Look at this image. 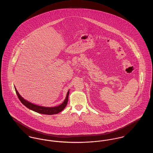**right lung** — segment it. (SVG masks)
Returning a JSON list of instances; mask_svg holds the SVG:
<instances>
[{
  "label": "right lung",
  "instance_id": "obj_1",
  "mask_svg": "<svg viewBox=\"0 0 153 153\" xmlns=\"http://www.w3.org/2000/svg\"><path fill=\"white\" fill-rule=\"evenodd\" d=\"M15 89L16 92V94L21 101V102L22 104L27 108L29 109H31L35 112H36L39 114H46V115H53V114H58L59 112H61L63 109H64L67 105L68 101V96H69V90L68 91L66 96L65 99L64 101V102L60 104L58 106L56 107H44V106H40L36 104H34L33 103H31L29 102L28 101L25 100L22 96L19 94L18 91H17L16 88L15 87Z\"/></svg>",
  "mask_w": 153,
  "mask_h": 153
}]
</instances>
